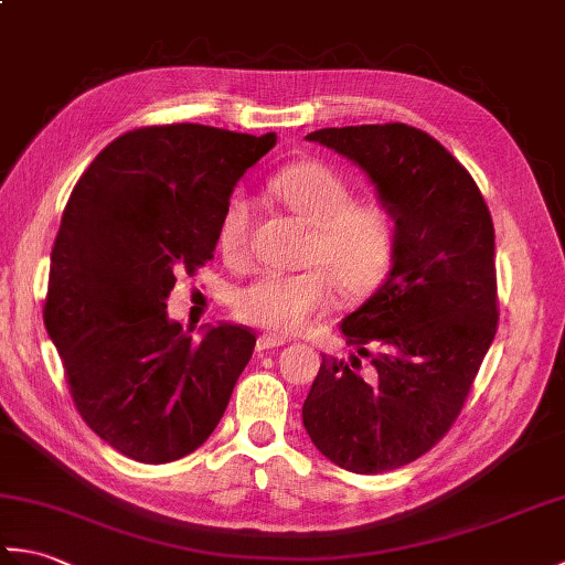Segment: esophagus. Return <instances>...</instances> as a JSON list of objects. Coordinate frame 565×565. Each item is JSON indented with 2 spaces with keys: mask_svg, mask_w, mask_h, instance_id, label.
<instances>
[{
  "mask_svg": "<svg viewBox=\"0 0 565 565\" xmlns=\"http://www.w3.org/2000/svg\"><path fill=\"white\" fill-rule=\"evenodd\" d=\"M286 342V338H279V334H259V340H257V350L259 352H269V350H274V347H284Z\"/></svg>",
  "mask_w": 565,
  "mask_h": 565,
  "instance_id": "34e87169",
  "label": "esophagus"
}]
</instances>
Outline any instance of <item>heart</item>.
<instances>
[{
  "instance_id": "heart-1",
  "label": "heart",
  "mask_w": 565,
  "mask_h": 565,
  "mask_svg": "<svg viewBox=\"0 0 565 565\" xmlns=\"http://www.w3.org/2000/svg\"><path fill=\"white\" fill-rule=\"evenodd\" d=\"M271 196L310 225L303 271H264L235 294L239 320L276 334H296L332 313L338 286L366 298L386 281L398 247V223L386 201L352 199L354 189L326 162H296L269 179ZM252 203L227 199L218 221V249L227 264L249 259Z\"/></svg>"
}]
</instances>
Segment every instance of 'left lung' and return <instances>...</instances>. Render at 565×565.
Masks as SVG:
<instances>
[{"label":"left lung","mask_w":565,"mask_h":565,"mask_svg":"<svg viewBox=\"0 0 565 565\" xmlns=\"http://www.w3.org/2000/svg\"><path fill=\"white\" fill-rule=\"evenodd\" d=\"M356 162L398 223L388 279L342 320L350 362L322 354L303 425L332 463L383 473L447 435L498 332L495 227L481 189L407 124L306 136Z\"/></svg>","instance_id":"1"}]
</instances>
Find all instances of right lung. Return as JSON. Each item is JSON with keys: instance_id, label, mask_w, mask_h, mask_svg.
I'll list each match as a JSON object with an SVG mask.
<instances>
[{"instance_id": "add662e5", "label": "right lung", "mask_w": 565, "mask_h": 565, "mask_svg": "<svg viewBox=\"0 0 565 565\" xmlns=\"http://www.w3.org/2000/svg\"><path fill=\"white\" fill-rule=\"evenodd\" d=\"M274 142L201 124L136 128L72 189L43 320L77 413L128 459H182L231 403L255 332L218 326L194 340L164 301L179 274L213 259L233 186Z\"/></svg>"}]
</instances>
